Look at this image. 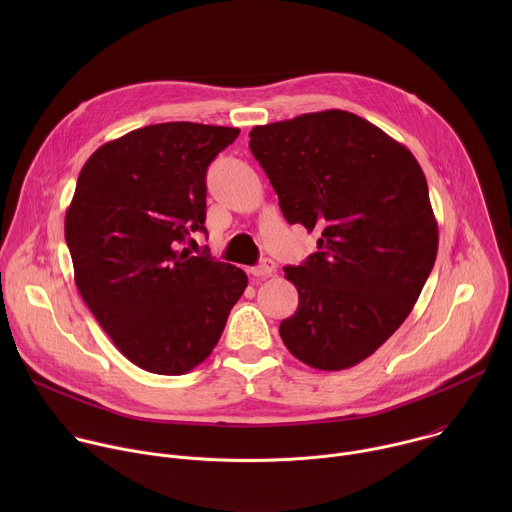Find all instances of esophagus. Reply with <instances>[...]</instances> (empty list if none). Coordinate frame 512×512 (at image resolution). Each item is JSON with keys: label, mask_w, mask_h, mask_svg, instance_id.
<instances>
[{"label": "esophagus", "mask_w": 512, "mask_h": 512, "mask_svg": "<svg viewBox=\"0 0 512 512\" xmlns=\"http://www.w3.org/2000/svg\"><path fill=\"white\" fill-rule=\"evenodd\" d=\"M275 271V263L271 259H263L257 267H251L253 277H269Z\"/></svg>", "instance_id": "obj_1"}]
</instances>
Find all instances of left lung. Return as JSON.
I'll return each instance as SVG.
<instances>
[{"label":"left lung","mask_w":512,"mask_h":512,"mask_svg":"<svg viewBox=\"0 0 512 512\" xmlns=\"http://www.w3.org/2000/svg\"><path fill=\"white\" fill-rule=\"evenodd\" d=\"M249 137L285 221L320 233L308 261L283 267L300 300L279 336L312 369H350L405 322L433 269L423 170L403 143L340 109L257 125Z\"/></svg>","instance_id":"8db88e82"}]
</instances>
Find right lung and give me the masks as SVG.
<instances>
[{"label":"right lung","mask_w":512,"mask_h":512,"mask_svg":"<svg viewBox=\"0 0 512 512\" xmlns=\"http://www.w3.org/2000/svg\"><path fill=\"white\" fill-rule=\"evenodd\" d=\"M241 129L158 123L107 141L83 166L64 239L81 296L119 352L156 375L206 360L243 296V269L190 255L206 170Z\"/></svg>","instance_id":"right-lung-1"}]
</instances>
